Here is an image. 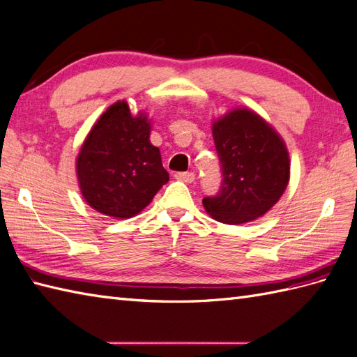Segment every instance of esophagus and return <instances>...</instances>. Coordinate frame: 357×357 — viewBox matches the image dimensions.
<instances>
[{
  "mask_svg": "<svg viewBox=\"0 0 357 357\" xmlns=\"http://www.w3.org/2000/svg\"><path fill=\"white\" fill-rule=\"evenodd\" d=\"M175 178L182 182H193L195 173L193 172H178V173H175Z\"/></svg>",
  "mask_w": 357,
  "mask_h": 357,
  "instance_id": "esophagus-1",
  "label": "esophagus"
}]
</instances>
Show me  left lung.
I'll return each instance as SVG.
<instances>
[{
	"mask_svg": "<svg viewBox=\"0 0 357 357\" xmlns=\"http://www.w3.org/2000/svg\"><path fill=\"white\" fill-rule=\"evenodd\" d=\"M211 128L223 181L216 196L202 199L205 211L228 225L264 216L283 196L291 178L284 139L248 107L223 114Z\"/></svg>",
	"mask_w": 357,
	"mask_h": 357,
	"instance_id": "1",
	"label": "left lung"
}]
</instances>
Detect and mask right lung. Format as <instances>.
<instances>
[{"label": "right lung", "instance_id": "add662e5", "mask_svg": "<svg viewBox=\"0 0 357 357\" xmlns=\"http://www.w3.org/2000/svg\"><path fill=\"white\" fill-rule=\"evenodd\" d=\"M144 111L130 114L126 100L111 105L91 128L76 160L85 202L114 219H130L167 184L160 149L151 143Z\"/></svg>", "mask_w": 357, "mask_h": 357}]
</instances>
